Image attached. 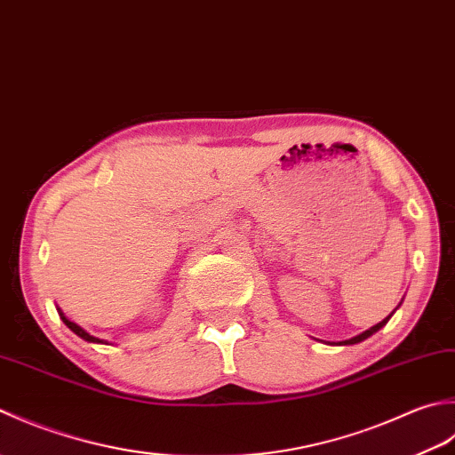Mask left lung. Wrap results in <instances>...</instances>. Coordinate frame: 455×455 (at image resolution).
Masks as SVG:
<instances>
[{"mask_svg": "<svg viewBox=\"0 0 455 455\" xmlns=\"http://www.w3.org/2000/svg\"><path fill=\"white\" fill-rule=\"evenodd\" d=\"M388 318H391V316H388ZM388 318H387V320H383V322H379L377 326H373V328H371V330H367V331H363V333H359V336H355V338H351V339L341 341V344H344V346H349V344H359V341H363V339H367L369 336H373V333H375L377 330H381V328L385 326V323L388 322Z\"/></svg>", "mask_w": 455, "mask_h": 455, "instance_id": "obj_1", "label": "left lung"}]
</instances>
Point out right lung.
<instances>
[{
	"mask_svg": "<svg viewBox=\"0 0 455 455\" xmlns=\"http://www.w3.org/2000/svg\"><path fill=\"white\" fill-rule=\"evenodd\" d=\"M59 314H60V318H62V322L64 323H67V326L74 331V333H76V336H80L82 339H86V341H92V344H104V341H101V339H98V338H94V336H90V333L88 331H84V330H82L80 326H78V323H74V322H70L67 316H64V314L59 310Z\"/></svg>",
	"mask_w": 455,
	"mask_h": 455,
	"instance_id": "add662e5",
	"label": "right lung"
}]
</instances>
